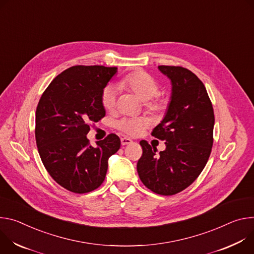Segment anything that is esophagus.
Masks as SVG:
<instances>
[{
  "instance_id": "obj_1",
  "label": "esophagus",
  "mask_w": 254,
  "mask_h": 254,
  "mask_svg": "<svg viewBox=\"0 0 254 254\" xmlns=\"http://www.w3.org/2000/svg\"><path fill=\"white\" fill-rule=\"evenodd\" d=\"M132 142H133L132 140H131L130 138H128V137H123V138H121V144H122V145L131 144Z\"/></svg>"
}]
</instances>
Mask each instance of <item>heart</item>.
<instances>
[{
  "label": "heart",
  "instance_id": "b5f03b06",
  "mask_svg": "<svg viewBox=\"0 0 254 254\" xmlns=\"http://www.w3.org/2000/svg\"><path fill=\"white\" fill-rule=\"evenodd\" d=\"M119 88L126 89L144 103L145 108L153 113L162 112L166 108V101L157 97L159 86L157 81L148 73L137 70L129 73L119 82ZM117 103V92L114 88L107 87L102 94V105L107 111L114 110ZM148 125L146 118L123 119L118 122L117 127L131 136L141 134Z\"/></svg>",
  "mask_w": 254,
  "mask_h": 254
}]
</instances>
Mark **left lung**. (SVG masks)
Wrapping results in <instances>:
<instances>
[{"instance_id": "left-lung-1", "label": "left lung", "mask_w": 254, "mask_h": 254, "mask_svg": "<svg viewBox=\"0 0 254 254\" xmlns=\"http://www.w3.org/2000/svg\"><path fill=\"white\" fill-rule=\"evenodd\" d=\"M171 79L172 97L163 120L151 135L165 141L156 154L145 140L140 141L142 156L137 162L138 176L155 193L176 194L200 176L213 146L214 110L201 79L182 66L159 65Z\"/></svg>"}]
</instances>
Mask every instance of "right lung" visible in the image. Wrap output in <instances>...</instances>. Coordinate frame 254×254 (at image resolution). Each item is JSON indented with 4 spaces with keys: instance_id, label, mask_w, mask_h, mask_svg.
<instances>
[{
    "instance_id": "add662e5",
    "label": "right lung",
    "mask_w": 254,
    "mask_h": 254,
    "mask_svg": "<svg viewBox=\"0 0 254 254\" xmlns=\"http://www.w3.org/2000/svg\"><path fill=\"white\" fill-rule=\"evenodd\" d=\"M117 67L75 65L56 76L42 94L35 119L40 158L50 177L75 193L98 189L104 182L108 159L120 148V138L109 134L90 144L92 122L106 115L102 94Z\"/></svg>"
}]
</instances>
